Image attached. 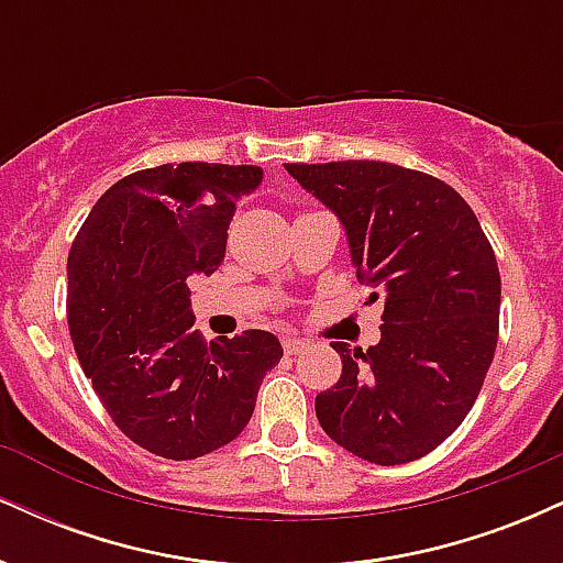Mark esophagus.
Segmentation results:
<instances>
[{
    "label": "esophagus",
    "mask_w": 563,
    "mask_h": 563,
    "mask_svg": "<svg viewBox=\"0 0 563 563\" xmlns=\"http://www.w3.org/2000/svg\"><path fill=\"white\" fill-rule=\"evenodd\" d=\"M283 349H286V354H301L309 349V341L296 339V335H288V339H283Z\"/></svg>",
    "instance_id": "obj_1"
}]
</instances>
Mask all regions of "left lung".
<instances>
[{
	"label": "left lung",
	"instance_id": "1",
	"mask_svg": "<svg viewBox=\"0 0 563 563\" xmlns=\"http://www.w3.org/2000/svg\"><path fill=\"white\" fill-rule=\"evenodd\" d=\"M344 228L349 262L384 296L376 346L341 354V378L314 412L335 444L378 466L448 439L493 363L500 273L471 206L423 172L386 161L286 164ZM371 294L367 301H376Z\"/></svg>",
	"mask_w": 563,
	"mask_h": 563
}]
</instances>
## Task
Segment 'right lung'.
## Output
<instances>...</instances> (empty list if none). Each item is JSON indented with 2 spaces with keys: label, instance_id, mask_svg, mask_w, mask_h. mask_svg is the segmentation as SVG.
I'll use <instances>...</instances> for the list:
<instances>
[{
  "label": "right lung",
  "instance_id": "obj_1",
  "mask_svg": "<svg viewBox=\"0 0 563 563\" xmlns=\"http://www.w3.org/2000/svg\"><path fill=\"white\" fill-rule=\"evenodd\" d=\"M262 166L164 164L119 179L68 254V325L97 397L134 444L169 461L245 429L283 346L267 331L206 344L192 280L224 262L238 200Z\"/></svg>",
  "mask_w": 563,
  "mask_h": 563
}]
</instances>
